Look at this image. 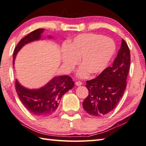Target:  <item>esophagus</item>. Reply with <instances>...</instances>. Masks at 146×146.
Instances as JSON below:
<instances>
[{
    "label": "esophagus",
    "instance_id": "1",
    "mask_svg": "<svg viewBox=\"0 0 146 146\" xmlns=\"http://www.w3.org/2000/svg\"><path fill=\"white\" fill-rule=\"evenodd\" d=\"M75 84H76V86H82V84L81 82H76Z\"/></svg>",
    "mask_w": 146,
    "mask_h": 146
}]
</instances>
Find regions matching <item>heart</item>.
I'll use <instances>...</instances> for the list:
<instances>
[{"instance_id":"1","label":"heart","mask_w":146,"mask_h":146,"mask_svg":"<svg viewBox=\"0 0 146 146\" xmlns=\"http://www.w3.org/2000/svg\"><path fill=\"white\" fill-rule=\"evenodd\" d=\"M115 51L112 39L96 34H82L69 42L61 55L66 70H73L81 57L82 64L77 71L79 78H86L89 72L98 74L107 67Z\"/></svg>"}]
</instances>
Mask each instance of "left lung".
Returning <instances> with one entry per match:
<instances>
[{"instance_id": "8db88e82", "label": "left lung", "mask_w": 146, "mask_h": 146, "mask_svg": "<svg viewBox=\"0 0 146 146\" xmlns=\"http://www.w3.org/2000/svg\"><path fill=\"white\" fill-rule=\"evenodd\" d=\"M129 66L130 52L123 39L121 48L112 66L96 78L86 82L89 95L82 106L89 114L99 117L114 109L126 89Z\"/></svg>"}]
</instances>
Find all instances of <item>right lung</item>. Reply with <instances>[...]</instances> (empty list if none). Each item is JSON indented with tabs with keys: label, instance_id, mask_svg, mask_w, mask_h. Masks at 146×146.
I'll return each instance as SVG.
<instances>
[{
	"label": "right lung",
	"instance_id": "obj_1",
	"mask_svg": "<svg viewBox=\"0 0 146 146\" xmlns=\"http://www.w3.org/2000/svg\"><path fill=\"white\" fill-rule=\"evenodd\" d=\"M44 31V29H36L21 39L13 52V66L18 53L25 44L44 39L42 38ZM48 37L53 39L52 36ZM74 84L75 82L68 75L55 76L44 86L38 89L27 88L22 86L17 79L15 82L16 91L21 102L32 114L38 117H47L54 114L63 95L72 89Z\"/></svg>",
	"mask_w": 146,
	"mask_h": 146
}]
</instances>
